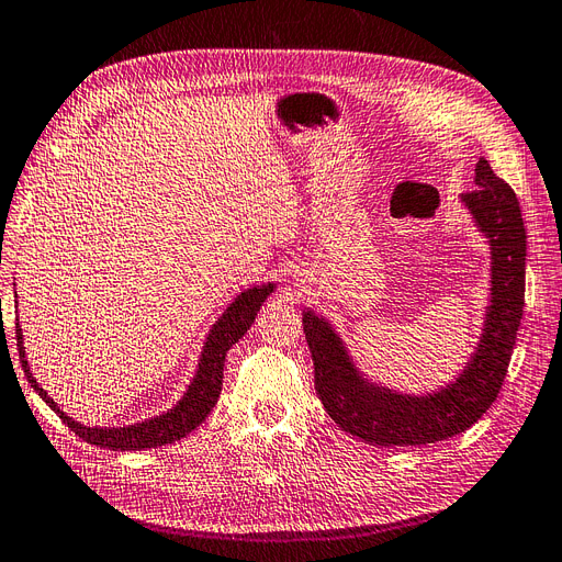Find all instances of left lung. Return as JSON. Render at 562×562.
<instances>
[{"mask_svg":"<svg viewBox=\"0 0 562 562\" xmlns=\"http://www.w3.org/2000/svg\"><path fill=\"white\" fill-rule=\"evenodd\" d=\"M475 186L463 192L492 249V306L467 370L432 395H403L367 381L327 319L303 311V334L315 364V391L331 419L370 445H428L471 428L502 391L525 306V247L520 202L485 157Z\"/></svg>","mask_w":562,"mask_h":562,"instance_id":"8db88e82","label":"left lung"}]
</instances>
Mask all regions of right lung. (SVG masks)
I'll return each mask as SVG.
<instances>
[{
    "mask_svg": "<svg viewBox=\"0 0 562 562\" xmlns=\"http://www.w3.org/2000/svg\"><path fill=\"white\" fill-rule=\"evenodd\" d=\"M270 292H272V284H263V286H251V290L239 294L231 303L228 311L218 317V323L212 327L210 336H206V344L198 364V374L192 379L183 397L176 403V407L169 409L167 414L155 416V419L140 422L134 426L89 428L85 424H77L75 419H70V416L66 412H60V407L54 403V400L46 395V391L40 386L37 379L30 374L25 348H23V331L19 323H15V341H19L15 346H19V356L32 389H35L44 403L60 416L63 424H68V428L75 430V436L87 440L89 445L105 447V450H115V452L150 450V447H162L186 438L190 430H195L206 416H210L221 395L226 352L233 348V344H237L247 334L256 313L261 311V303L270 296Z\"/></svg>",
    "mask_w": 562,
    "mask_h": 562,
    "instance_id": "right-lung-1",
    "label": "right lung"
}]
</instances>
